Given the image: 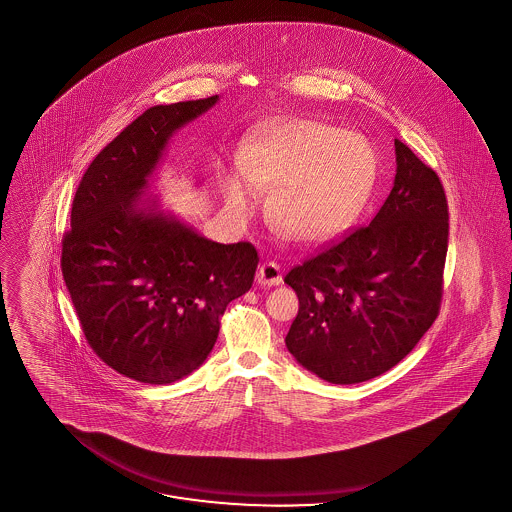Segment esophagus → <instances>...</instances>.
<instances>
[{
    "instance_id": "esophagus-1",
    "label": "esophagus",
    "mask_w": 512,
    "mask_h": 512,
    "mask_svg": "<svg viewBox=\"0 0 512 512\" xmlns=\"http://www.w3.org/2000/svg\"><path fill=\"white\" fill-rule=\"evenodd\" d=\"M257 282H259L261 286H280V284H282V270H280V265H276V263H272V261L263 263V265L259 266V270H257Z\"/></svg>"
}]
</instances>
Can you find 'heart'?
<instances>
[{
  "label": "heart",
  "mask_w": 512,
  "mask_h": 512,
  "mask_svg": "<svg viewBox=\"0 0 512 512\" xmlns=\"http://www.w3.org/2000/svg\"><path fill=\"white\" fill-rule=\"evenodd\" d=\"M242 175L226 177L228 205L246 213L257 190H272L268 213L287 238L326 244L356 221L377 181V154L366 137L314 120L257 125L238 154Z\"/></svg>",
  "instance_id": "obj_1"
}]
</instances>
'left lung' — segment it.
<instances>
[{"label":"left lung","instance_id":"obj_1","mask_svg":"<svg viewBox=\"0 0 512 512\" xmlns=\"http://www.w3.org/2000/svg\"><path fill=\"white\" fill-rule=\"evenodd\" d=\"M396 177L368 226L287 272L299 312L293 358L333 385L373 379L406 358L438 316L448 202L438 175L394 141Z\"/></svg>","mask_w":512,"mask_h":512}]
</instances>
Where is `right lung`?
<instances>
[{
  "instance_id": "add662e5",
  "label": "right lung",
  "mask_w": 512,
  "mask_h": 512,
  "mask_svg": "<svg viewBox=\"0 0 512 512\" xmlns=\"http://www.w3.org/2000/svg\"><path fill=\"white\" fill-rule=\"evenodd\" d=\"M217 101L152 106L129 123L83 173L62 238V276L87 343L139 383L200 368L259 263L249 242H211L158 198H141L175 131Z\"/></svg>"
}]
</instances>
